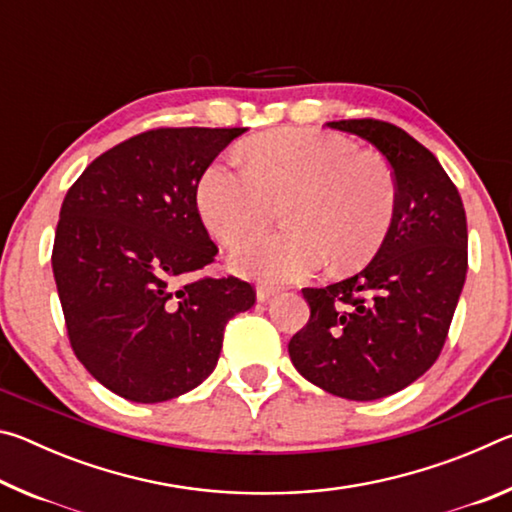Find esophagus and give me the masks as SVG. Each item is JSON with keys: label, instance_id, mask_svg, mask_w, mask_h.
Segmentation results:
<instances>
[{"label": "esophagus", "instance_id": "34e87169", "mask_svg": "<svg viewBox=\"0 0 512 512\" xmlns=\"http://www.w3.org/2000/svg\"><path fill=\"white\" fill-rule=\"evenodd\" d=\"M275 293H277V289L271 287V284H259V287H257V300L259 302H266V300H271Z\"/></svg>", "mask_w": 512, "mask_h": 512}]
</instances>
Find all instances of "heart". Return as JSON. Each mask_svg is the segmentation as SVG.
<instances>
[{"label":"heart","mask_w":512,"mask_h":512,"mask_svg":"<svg viewBox=\"0 0 512 512\" xmlns=\"http://www.w3.org/2000/svg\"><path fill=\"white\" fill-rule=\"evenodd\" d=\"M246 167L214 162L196 185L205 228L237 244L266 228L273 203H284L280 235L237 246V271L266 282H287L318 271L366 264L384 244L397 210L395 173L381 155L357 151L341 135L282 128L255 137Z\"/></svg>","instance_id":"b5f03b06"}]
</instances>
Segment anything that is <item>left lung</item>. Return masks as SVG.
Segmentation results:
<instances>
[{"label":"left lung","mask_w":512,"mask_h":512,"mask_svg":"<svg viewBox=\"0 0 512 512\" xmlns=\"http://www.w3.org/2000/svg\"><path fill=\"white\" fill-rule=\"evenodd\" d=\"M391 164L397 210L384 244L357 275L302 289L309 320L289 341L302 377L370 402L422 377L447 341L467 273V221L456 185L429 149L388 121L341 119Z\"/></svg>","instance_id":"1"}]
</instances>
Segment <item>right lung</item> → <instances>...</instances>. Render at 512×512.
I'll return each mask as SVG.
<instances>
[{
    "label": "right lung",
    "mask_w": 512,
    "mask_h": 512,
    "mask_svg": "<svg viewBox=\"0 0 512 512\" xmlns=\"http://www.w3.org/2000/svg\"><path fill=\"white\" fill-rule=\"evenodd\" d=\"M246 128H153L112 146L67 189L51 266L67 339L119 397L155 404L192 391L219 361L223 329L253 284L201 275L216 248L196 185Z\"/></svg>",
    "instance_id": "1"
}]
</instances>
